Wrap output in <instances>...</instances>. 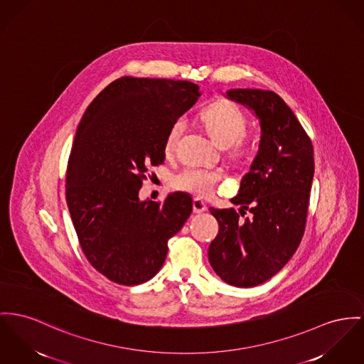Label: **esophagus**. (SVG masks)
<instances>
[{
	"instance_id": "esophagus-1",
	"label": "esophagus",
	"mask_w": 364,
	"mask_h": 364,
	"mask_svg": "<svg viewBox=\"0 0 364 364\" xmlns=\"http://www.w3.org/2000/svg\"><path fill=\"white\" fill-rule=\"evenodd\" d=\"M207 210V204L200 200V198H194L193 200V211L196 214H200V213H204Z\"/></svg>"
}]
</instances>
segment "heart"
Segmentation results:
<instances>
[{"mask_svg":"<svg viewBox=\"0 0 364 364\" xmlns=\"http://www.w3.org/2000/svg\"><path fill=\"white\" fill-rule=\"evenodd\" d=\"M200 119L213 141L220 147H228L229 156L233 160L244 161L250 159L252 146L245 136L248 119L236 103L226 99L217 100L203 109ZM183 131V119H178L171 124L164 141V150L167 154L175 150ZM222 179L223 173L220 171L186 167L172 178V185L182 192L197 197H208L217 191Z\"/></svg>","mask_w":364,"mask_h":364,"instance_id":"b5f03b06","label":"heart"}]
</instances>
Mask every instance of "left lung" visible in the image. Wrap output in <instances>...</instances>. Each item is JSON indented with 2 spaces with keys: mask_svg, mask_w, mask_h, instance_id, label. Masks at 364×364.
<instances>
[{
  "mask_svg": "<svg viewBox=\"0 0 364 364\" xmlns=\"http://www.w3.org/2000/svg\"><path fill=\"white\" fill-rule=\"evenodd\" d=\"M228 97L255 112L262 136L237 196L230 198L242 205L240 213L210 207L219 232L208 259L225 283L247 289L282 270L302 240L315 159L311 138L276 92L239 88Z\"/></svg>",
  "mask_w": 364,
  "mask_h": 364,
  "instance_id": "left-lung-1",
  "label": "left lung"
}]
</instances>
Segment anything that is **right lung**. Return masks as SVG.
I'll list each match as a JSON object with an SVG mask.
<instances>
[{
	"instance_id": "add662e5",
	"label": "right lung",
	"mask_w": 364,
	"mask_h": 364,
	"mask_svg": "<svg viewBox=\"0 0 364 364\" xmlns=\"http://www.w3.org/2000/svg\"><path fill=\"white\" fill-rule=\"evenodd\" d=\"M200 97L191 81L122 77L87 107L66 172V201L78 242L100 274L122 286L150 280L168 240L193 210L189 194L139 200L150 167L166 160L171 124Z\"/></svg>"
}]
</instances>
